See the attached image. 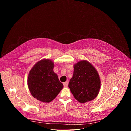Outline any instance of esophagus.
<instances>
[{"mask_svg":"<svg viewBox=\"0 0 131 131\" xmlns=\"http://www.w3.org/2000/svg\"><path fill=\"white\" fill-rule=\"evenodd\" d=\"M63 85H64V86L65 88H67V86H68V81H66L65 82H64Z\"/></svg>","mask_w":131,"mask_h":131,"instance_id":"obj_1","label":"esophagus"}]
</instances>
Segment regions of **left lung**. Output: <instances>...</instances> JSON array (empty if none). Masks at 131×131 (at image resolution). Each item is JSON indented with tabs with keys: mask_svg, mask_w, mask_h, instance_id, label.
<instances>
[{
	"mask_svg": "<svg viewBox=\"0 0 131 131\" xmlns=\"http://www.w3.org/2000/svg\"><path fill=\"white\" fill-rule=\"evenodd\" d=\"M101 84L97 70L89 62L82 60L74 64L68 87L79 102L84 103L94 100L99 94Z\"/></svg>",
	"mask_w": 131,
	"mask_h": 131,
	"instance_id": "1",
	"label": "left lung"
}]
</instances>
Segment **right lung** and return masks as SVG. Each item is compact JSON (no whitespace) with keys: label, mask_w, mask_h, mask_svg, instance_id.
I'll return each mask as SVG.
<instances>
[{"label":"right lung","mask_w":131,"mask_h":131,"mask_svg":"<svg viewBox=\"0 0 131 131\" xmlns=\"http://www.w3.org/2000/svg\"><path fill=\"white\" fill-rule=\"evenodd\" d=\"M53 68L51 60L43 59L36 63L28 74L27 84L31 95L43 103L52 101L63 88Z\"/></svg>","instance_id":"obj_1"}]
</instances>
